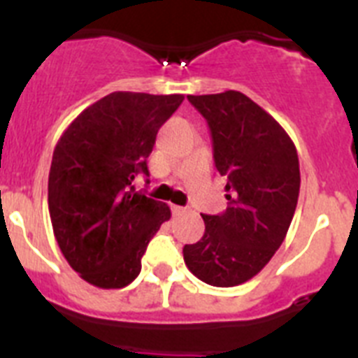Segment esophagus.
I'll list each match as a JSON object with an SVG mask.
<instances>
[{
  "mask_svg": "<svg viewBox=\"0 0 358 358\" xmlns=\"http://www.w3.org/2000/svg\"><path fill=\"white\" fill-rule=\"evenodd\" d=\"M172 213L176 215V217H179V215H185L186 213V208L176 206V204H172Z\"/></svg>",
  "mask_w": 358,
  "mask_h": 358,
  "instance_id": "obj_1",
  "label": "esophagus"
}]
</instances>
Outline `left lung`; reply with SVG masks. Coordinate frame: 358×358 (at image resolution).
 <instances>
[{
    "mask_svg": "<svg viewBox=\"0 0 358 358\" xmlns=\"http://www.w3.org/2000/svg\"><path fill=\"white\" fill-rule=\"evenodd\" d=\"M188 100L210 125L215 166L227 177V210L202 215L206 231L182 249L186 267L208 285H242L271 262L292 222L301 185L296 145L240 91Z\"/></svg>",
    "mask_w": 358,
    "mask_h": 358,
    "instance_id": "1",
    "label": "left lung"
}]
</instances>
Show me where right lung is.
I'll return each mask as SVG.
<instances>
[{"mask_svg":"<svg viewBox=\"0 0 358 358\" xmlns=\"http://www.w3.org/2000/svg\"><path fill=\"white\" fill-rule=\"evenodd\" d=\"M182 94L115 91L73 120L53 150L48 208L53 235L69 267L98 289H123L172 213L136 194L159 127Z\"/></svg>","mask_w":358,"mask_h":358,"instance_id":"1","label":"right lung"}]
</instances>
